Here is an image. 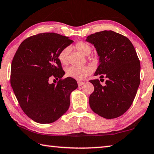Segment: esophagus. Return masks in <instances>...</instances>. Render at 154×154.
Wrapping results in <instances>:
<instances>
[{
	"instance_id": "34e87169",
	"label": "esophagus",
	"mask_w": 154,
	"mask_h": 154,
	"mask_svg": "<svg viewBox=\"0 0 154 154\" xmlns=\"http://www.w3.org/2000/svg\"><path fill=\"white\" fill-rule=\"evenodd\" d=\"M83 85H84L83 82H80V81H78V86H82Z\"/></svg>"
}]
</instances>
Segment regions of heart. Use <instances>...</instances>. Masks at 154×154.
I'll return each instance as SVG.
<instances>
[{"label":"heart","instance_id":"1","mask_svg":"<svg viewBox=\"0 0 154 154\" xmlns=\"http://www.w3.org/2000/svg\"><path fill=\"white\" fill-rule=\"evenodd\" d=\"M78 51L80 53L88 56L91 53L92 48L91 45L86 42L79 41L75 44ZM69 53V48L66 47L61 50L58 55H57V59H58L60 63L63 66H66L68 63V56ZM91 68L88 66H84V67H76V66H71V67L66 69V74L68 77H70L76 80H83L84 78L91 74Z\"/></svg>","mask_w":154,"mask_h":154}]
</instances>
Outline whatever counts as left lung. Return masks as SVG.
I'll use <instances>...</instances> for the list:
<instances>
[{
  "label": "left lung",
  "instance_id": "obj_1",
  "mask_svg": "<svg viewBox=\"0 0 154 154\" xmlns=\"http://www.w3.org/2000/svg\"><path fill=\"white\" fill-rule=\"evenodd\" d=\"M99 56V66L91 80L94 87L89 97L91 109L100 117L115 119L131 106L140 84V62L132 43L127 37L112 31L97 32L87 37ZM102 82V81H101Z\"/></svg>",
  "mask_w": 154,
  "mask_h": 154
}]
</instances>
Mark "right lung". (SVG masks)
Here are the masks:
<instances>
[{"label": "right lung", "mask_w": 154, "mask_h": 154, "mask_svg": "<svg viewBox=\"0 0 154 154\" xmlns=\"http://www.w3.org/2000/svg\"><path fill=\"white\" fill-rule=\"evenodd\" d=\"M73 42L57 33H39L25 39L14 54L11 85L23 112L37 123H53L69 109L78 85L72 78H62L65 72L57 55ZM53 77L59 79L57 84L48 83Z\"/></svg>", "instance_id": "obj_1"}]
</instances>
